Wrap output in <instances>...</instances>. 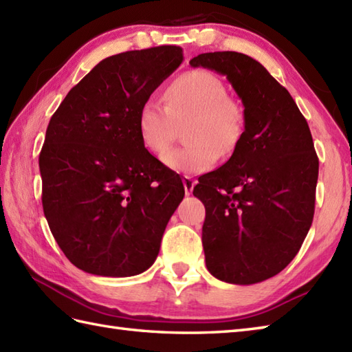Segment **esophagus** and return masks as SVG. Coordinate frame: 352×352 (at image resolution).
Returning <instances> with one entry per match:
<instances>
[{
    "mask_svg": "<svg viewBox=\"0 0 352 352\" xmlns=\"http://www.w3.org/2000/svg\"><path fill=\"white\" fill-rule=\"evenodd\" d=\"M195 183H197V182L193 180V177H190V175H184V177H183V186H184L186 195H190L193 188H195Z\"/></svg>",
    "mask_w": 352,
    "mask_h": 352,
    "instance_id": "1",
    "label": "esophagus"
}]
</instances>
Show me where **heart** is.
<instances>
[{"instance_id": "1", "label": "heart", "mask_w": 352, "mask_h": 352, "mask_svg": "<svg viewBox=\"0 0 352 352\" xmlns=\"http://www.w3.org/2000/svg\"><path fill=\"white\" fill-rule=\"evenodd\" d=\"M166 102L153 98L142 104L138 115L139 136L154 154H162L173 137L175 120L190 118L185 127L188 146L162 155L163 163L182 174L210 169L219 155H230L245 131V110L214 74L195 69L178 76L166 89Z\"/></svg>"}]
</instances>
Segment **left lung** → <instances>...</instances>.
<instances>
[{
    "label": "left lung",
    "mask_w": 352,
    "mask_h": 352,
    "mask_svg": "<svg viewBox=\"0 0 352 352\" xmlns=\"http://www.w3.org/2000/svg\"><path fill=\"white\" fill-rule=\"evenodd\" d=\"M189 63L227 76L246 118L230 160L193 188L206 207V266L226 283L265 281L294 260L311 227L319 160L309 124L252 57L218 51Z\"/></svg>",
    "instance_id": "1"
}]
</instances>
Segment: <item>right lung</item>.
I'll return each mask as SVG.
<instances>
[{
	"label": "right lung",
	"instance_id": "right-lung-1",
	"mask_svg": "<svg viewBox=\"0 0 352 352\" xmlns=\"http://www.w3.org/2000/svg\"><path fill=\"white\" fill-rule=\"evenodd\" d=\"M183 62L163 45L104 58L51 116L39 169L45 218L74 266L131 276L154 263L182 203L178 174L139 136L142 104Z\"/></svg>",
	"mask_w": 352,
	"mask_h": 352
}]
</instances>
